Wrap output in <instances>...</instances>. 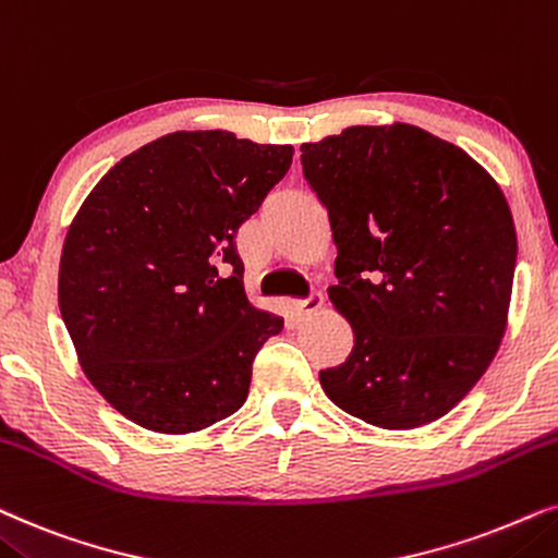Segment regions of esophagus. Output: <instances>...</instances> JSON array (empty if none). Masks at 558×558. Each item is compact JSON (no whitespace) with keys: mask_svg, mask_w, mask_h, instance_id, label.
<instances>
[{"mask_svg":"<svg viewBox=\"0 0 558 558\" xmlns=\"http://www.w3.org/2000/svg\"><path fill=\"white\" fill-rule=\"evenodd\" d=\"M324 306V293L322 291H314L308 295V299H301V301H293V311L295 316H311L316 314L318 308Z\"/></svg>","mask_w":558,"mask_h":558,"instance_id":"esophagus-1","label":"esophagus"}]
</instances>
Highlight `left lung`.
<instances>
[{
  "instance_id": "obj_1",
  "label": "left lung",
  "mask_w": 558,
  "mask_h": 558,
  "mask_svg": "<svg viewBox=\"0 0 558 558\" xmlns=\"http://www.w3.org/2000/svg\"><path fill=\"white\" fill-rule=\"evenodd\" d=\"M301 166L337 244L329 299L354 331L347 362L318 373L324 392L380 428L441 418L508 324L518 240L500 185L403 122L301 145Z\"/></svg>"
}]
</instances>
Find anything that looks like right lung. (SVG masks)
I'll return each mask as SVG.
<instances>
[{
    "instance_id": "obj_1",
    "label": "right lung",
    "mask_w": 558,
    "mask_h": 558,
    "mask_svg": "<svg viewBox=\"0 0 558 558\" xmlns=\"http://www.w3.org/2000/svg\"><path fill=\"white\" fill-rule=\"evenodd\" d=\"M291 160V145L173 132L81 204L58 306L86 377L124 418L193 434L247 400L255 354L283 318L247 301L234 236Z\"/></svg>"
}]
</instances>
